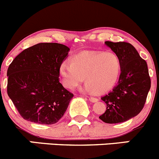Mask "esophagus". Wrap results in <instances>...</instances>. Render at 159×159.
Instances as JSON below:
<instances>
[{
    "mask_svg": "<svg viewBox=\"0 0 159 159\" xmlns=\"http://www.w3.org/2000/svg\"><path fill=\"white\" fill-rule=\"evenodd\" d=\"M89 101H90V102H93V103H96V102L98 101V99L96 98V97H89Z\"/></svg>",
    "mask_w": 159,
    "mask_h": 159,
    "instance_id": "34e87169",
    "label": "esophagus"
}]
</instances>
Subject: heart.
<instances>
[{
	"label": "heart",
	"instance_id": "b5f03b06",
	"mask_svg": "<svg viewBox=\"0 0 159 159\" xmlns=\"http://www.w3.org/2000/svg\"><path fill=\"white\" fill-rule=\"evenodd\" d=\"M120 62L116 54L101 52H83L64 61L59 75L66 88L74 89L86 80V91L103 93L112 89L120 74Z\"/></svg>",
	"mask_w": 159,
	"mask_h": 159
}]
</instances>
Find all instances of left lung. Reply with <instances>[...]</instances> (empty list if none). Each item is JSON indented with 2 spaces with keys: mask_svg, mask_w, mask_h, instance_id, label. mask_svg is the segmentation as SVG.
<instances>
[{
  "mask_svg": "<svg viewBox=\"0 0 159 159\" xmlns=\"http://www.w3.org/2000/svg\"><path fill=\"white\" fill-rule=\"evenodd\" d=\"M119 58L120 74L117 85L101 100L106 111L99 118L107 124L125 122L138 115L144 107L151 88L147 62L131 44L105 42Z\"/></svg>",
  "mask_w": 159,
  "mask_h": 159,
  "instance_id": "1",
  "label": "left lung"
}]
</instances>
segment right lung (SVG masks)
<instances>
[{"instance_id": "1", "label": "right lung", "mask_w": 159, "mask_h": 159, "mask_svg": "<svg viewBox=\"0 0 159 159\" xmlns=\"http://www.w3.org/2000/svg\"><path fill=\"white\" fill-rule=\"evenodd\" d=\"M70 48L39 43L15 58L7 72V94L25 120L53 125L65 114L73 94L59 83V66Z\"/></svg>"}]
</instances>
